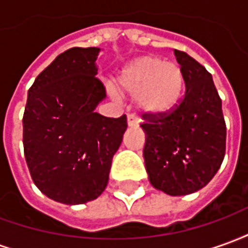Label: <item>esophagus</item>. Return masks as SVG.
Wrapping results in <instances>:
<instances>
[{
  "label": "esophagus",
  "instance_id": "1",
  "mask_svg": "<svg viewBox=\"0 0 248 248\" xmlns=\"http://www.w3.org/2000/svg\"><path fill=\"white\" fill-rule=\"evenodd\" d=\"M140 122V117H137L134 113L127 114V124L129 126H138Z\"/></svg>",
  "mask_w": 248,
  "mask_h": 248
}]
</instances>
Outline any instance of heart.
Wrapping results in <instances>:
<instances>
[{
  "label": "heart",
  "instance_id": "heart-1",
  "mask_svg": "<svg viewBox=\"0 0 248 248\" xmlns=\"http://www.w3.org/2000/svg\"><path fill=\"white\" fill-rule=\"evenodd\" d=\"M119 89L137 95L146 111L162 114L170 111L183 92L182 69L155 56L140 57L124 67L118 78Z\"/></svg>",
  "mask_w": 248,
  "mask_h": 248
}]
</instances>
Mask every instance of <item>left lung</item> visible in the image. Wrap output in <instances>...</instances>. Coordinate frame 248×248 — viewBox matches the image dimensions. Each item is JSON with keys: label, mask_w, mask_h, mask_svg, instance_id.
<instances>
[{"label": "left lung", "mask_w": 248, "mask_h": 248, "mask_svg": "<svg viewBox=\"0 0 248 248\" xmlns=\"http://www.w3.org/2000/svg\"><path fill=\"white\" fill-rule=\"evenodd\" d=\"M185 94L167 113L146 111V170L153 186L169 195H187L207 185L226 153V122L213 77L185 51L174 50Z\"/></svg>", "instance_id": "left-lung-1"}]
</instances>
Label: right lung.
<instances>
[{
    "label": "right lung",
    "mask_w": 248,
    "mask_h": 248,
    "mask_svg": "<svg viewBox=\"0 0 248 248\" xmlns=\"http://www.w3.org/2000/svg\"><path fill=\"white\" fill-rule=\"evenodd\" d=\"M98 51H63L28 93L22 118L25 159L35 186L65 204L86 203L102 194L127 127L124 114L108 118L94 111L106 97L95 77Z\"/></svg>",
    "instance_id": "add662e5"
}]
</instances>
